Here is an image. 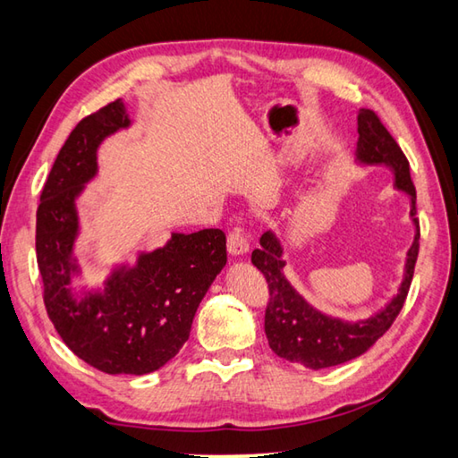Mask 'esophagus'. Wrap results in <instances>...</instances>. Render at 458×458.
I'll return each mask as SVG.
<instances>
[{"instance_id":"1","label":"esophagus","mask_w":458,"mask_h":458,"mask_svg":"<svg viewBox=\"0 0 458 458\" xmlns=\"http://www.w3.org/2000/svg\"><path fill=\"white\" fill-rule=\"evenodd\" d=\"M226 246H228V252L234 254V256H242V254L248 252V248H250V244H248V240L244 236V232L240 228H234V230L228 232Z\"/></svg>"}]
</instances>
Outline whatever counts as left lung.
Here are the masks:
<instances>
[{"mask_svg":"<svg viewBox=\"0 0 458 458\" xmlns=\"http://www.w3.org/2000/svg\"><path fill=\"white\" fill-rule=\"evenodd\" d=\"M356 156L364 164H388L394 170V184L412 198L411 216L417 224V236L409 250L406 274L401 293L385 310L369 320L348 324L328 318L312 310L282 274L284 262L280 260L282 248L276 236L266 232L260 238V248L252 252V262L268 282V304L264 310V332L274 354L290 362L320 370L336 367L356 359L369 351L385 332L393 327L398 312L403 310L419 258L420 228L417 218V190L411 180V165L401 146L390 136L377 112L360 107L359 110V148Z\"/></svg>","mask_w":458,"mask_h":458,"instance_id":"8db88e82","label":"left lung"}]
</instances>
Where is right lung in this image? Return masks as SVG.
Segmentation results:
<instances>
[{
  "mask_svg": "<svg viewBox=\"0 0 458 458\" xmlns=\"http://www.w3.org/2000/svg\"><path fill=\"white\" fill-rule=\"evenodd\" d=\"M128 123L120 99L78 122L41 190L36 224L49 320L73 354L107 374H148L174 359L190 336L198 304L226 264L220 228L172 234L168 246L140 256L136 268L115 272L104 294L73 293V198L96 174L99 142Z\"/></svg>",
  "mask_w": 458,
  "mask_h": 458,
  "instance_id": "right-lung-1",
  "label": "right lung"
}]
</instances>
